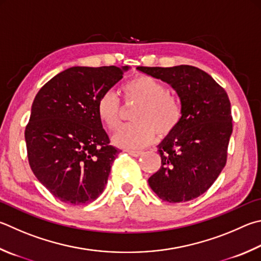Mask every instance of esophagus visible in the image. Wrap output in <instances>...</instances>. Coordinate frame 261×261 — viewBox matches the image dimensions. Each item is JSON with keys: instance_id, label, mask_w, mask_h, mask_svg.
<instances>
[{"instance_id": "1", "label": "esophagus", "mask_w": 261, "mask_h": 261, "mask_svg": "<svg viewBox=\"0 0 261 261\" xmlns=\"http://www.w3.org/2000/svg\"><path fill=\"white\" fill-rule=\"evenodd\" d=\"M126 153H127V154H130L131 156H135V158H138V156H140L141 154H143V151H140V150H130V149H127V150H126Z\"/></svg>"}]
</instances>
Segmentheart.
Listing matches in <instances>:
<instances>
[{"instance_id": "heart-1", "label": "heart", "mask_w": 261, "mask_h": 261, "mask_svg": "<svg viewBox=\"0 0 261 261\" xmlns=\"http://www.w3.org/2000/svg\"><path fill=\"white\" fill-rule=\"evenodd\" d=\"M126 102L139 103L132 124L123 125L113 136V143L122 148L138 149L153 143L156 132L161 137L176 130L181 120V106L165 85L149 75H138L123 85ZM97 115L108 130L121 123V102L114 92H103L97 101Z\"/></svg>"}]
</instances>
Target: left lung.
<instances>
[{
  "mask_svg": "<svg viewBox=\"0 0 261 261\" xmlns=\"http://www.w3.org/2000/svg\"><path fill=\"white\" fill-rule=\"evenodd\" d=\"M176 90L181 120L158 146L161 168L148 179L153 192L170 203L205 193L224 169L231 132L228 96L209 74L189 65L137 67Z\"/></svg>",
  "mask_w": 261,
  "mask_h": 261,
  "instance_id": "obj_1",
  "label": "left lung"
}]
</instances>
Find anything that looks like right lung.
<instances>
[{
	"label": "right lung",
	"instance_id": "right-lung-1",
	"mask_svg": "<svg viewBox=\"0 0 261 261\" xmlns=\"http://www.w3.org/2000/svg\"><path fill=\"white\" fill-rule=\"evenodd\" d=\"M129 66H74L37 92L25 130L28 162L37 180L68 204H87L105 189L120 149L97 115V101Z\"/></svg>",
	"mask_w": 261,
	"mask_h": 261
}]
</instances>
